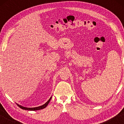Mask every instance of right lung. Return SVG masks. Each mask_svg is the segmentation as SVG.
Returning <instances> with one entry per match:
<instances>
[{
	"label": "right lung",
	"mask_w": 124,
	"mask_h": 124,
	"mask_svg": "<svg viewBox=\"0 0 124 124\" xmlns=\"http://www.w3.org/2000/svg\"><path fill=\"white\" fill-rule=\"evenodd\" d=\"M51 97H50V99L48 100V101L45 103L44 104H43V106H39V107H35V108H26V107H22L21 106H20V105H18L17 104V106L19 107L20 108L22 109H24V110H40L42 109H44L45 108V107H46L49 104V103L50 102V100L51 99Z\"/></svg>",
	"instance_id": "1"
}]
</instances>
